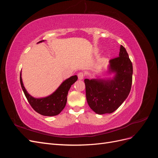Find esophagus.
<instances>
[{
    "mask_svg": "<svg viewBox=\"0 0 158 158\" xmlns=\"http://www.w3.org/2000/svg\"><path fill=\"white\" fill-rule=\"evenodd\" d=\"M85 76V74L83 73V72H80V73H78V77L79 80H82Z\"/></svg>",
    "mask_w": 158,
    "mask_h": 158,
    "instance_id": "esophagus-1",
    "label": "esophagus"
}]
</instances>
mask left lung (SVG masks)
I'll list each match as a JSON object with an SVG mask.
<instances>
[{"mask_svg":"<svg viewBox=\"0 0 158 158\" xmlns=\"http://www.w3.org/2000/svg\"><path fill=\"white\" fill-rule=\"evenodd\" d=\"M110 70L115 73L113 80L85 79L88 106L99 114L111 113L117 109L131 92L132 64L125 47L121 45L119 56L110 60Z\"/></svg>","mask_w":158,"mask_h":158,"instance_id":"8db88e82","label":"left lung"}]
</instances>
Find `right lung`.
<instances>
[{
  "instance_id": "right-lung-1",
  "label": "right lung",
  "mask_w": 158,
  "mask_h": 158,
  "mask_svg": "<svg viewBox=\"0 0 158 158\" xmlns=\"http://www.w3.org/2000/svg\"><path fill=\"white\" fill-rule=\"evenodd\" d=\"M42 41H44V40L40 41L38 43ZM77 80L78 77L76 75L71 76L67 80L64 81L59 88L49 96L38 99L31 97L27 92L24 86H23L20 73L21 86L30 106L37 113L42 114V115L49 117L57 115L63 111L66 104V101H67L69 90L70 89L71 85Z\"/></svg>"
}]
</instances>
